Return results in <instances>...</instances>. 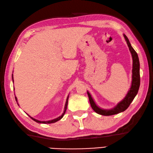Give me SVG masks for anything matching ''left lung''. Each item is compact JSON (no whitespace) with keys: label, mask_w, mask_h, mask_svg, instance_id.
<instances>
[{"label":"left lung","mask_w":153,"mask_h":153,"mask_svg":"<svg viewBox=\"0 0 153 153\" xmlns=\"http://www.w3.org/2000/svg\"><path fill=\"white\" fill-rule=\"evenodd\" d=\"M124 38L126 41L128 46L129 48L131 54H132L133 64H132V85L130 90L128 91L127 95L124 98V100H122L120 103H117V105L111 109H101L100 107L97 105V104L95 103L93 97L89 93V91H87V95L89 96V102L91 106L92 109L94 110L96 113L102 116H111V115H115L120 113V112L124 111L126 109L130 103L132 102L134 99L137 95L139 87H140V62H139V59L137 53L136 51L134 50V48L132 47L129 39H128L126 35L124 34Z\"/></svg>","instance_id":"8db88e82"}]
</instances>
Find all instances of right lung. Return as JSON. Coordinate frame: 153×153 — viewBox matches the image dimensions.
I'll return each mask as SVG.
<instances>
[{"instance_id":"1","label":"right lung","mask_w":153,"mask_h":153,"mask_svg":"<svg viewBox=\"0 0 153 153\" xmlns=\"http://www.w3.org/2000/svg\"><path fill=\"white\" fill-rule=\"evenodd\" d=\"M12 78H13V75L12 74ZM68 97L69 96H68V97H67V99H66V103H65V106H64V113L61 115L60 116H59L58 117H57V118H56V119H53V120H49V121H46V122H45V121H39V120H36V119H35V118H33V117H31V116H29L31 117V118L33 120H34L35 122H36L37 123H42V124H52V123H54V122H56L57 121H58V120H61L62 118V117L64 116V114H65V112H66V108H67V105H68ZM15 100H16V101H17V97H15ZM18 104V103H17Z\"/></svg>"}]
</instances>
